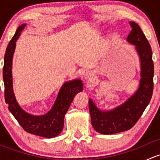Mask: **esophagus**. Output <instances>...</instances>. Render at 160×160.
Returning a JSON list of instances; mask_svg holds the SVG:
<instances>
[{
    "label": "esophagus",
    "mask_w": 160,
    "mask_h": 160,
    "mask_svg": "<svg viewBox=\"0 0 160 160\" xmlns=\"http://www.w3.org/2000/svg\"><path fill=\"white\" fill-rule=\"evenodd\" d=\"M93 77H94V74H93V72H87L86 73L84 74V80H87V81H92V80L93 79Z\"/></svg>",
    "instance_id": "34e87169"
}]
</instances>
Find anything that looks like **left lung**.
Instances as JSON below:
<instances>
[{
	"instance_id": "left-lung-1",
	"label": "left lung",
	"mask_w": 160,
	"mask_h": 160,
	"mask_svg": "<svg viewBox=\"0 0 160 160\" xmlns=\"http://www.w3.org/2000/svg\"><path fill=\"white\" fill-rule=\"evenodd\" d=\"M132 29L126 41L135 46L140 62L139 85L125 102L109 111L100 110L89 99V111L93 128L104 135L119 133L132 128L149 104L153 92L154 66L152 52L139 25L130 22Z\"/></svg>"
}]
</instances>
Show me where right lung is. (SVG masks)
Returning a JSON list of instances; mask_svg holds the SVG:
<instances>
[{
    "mask_svg": "<svg viewBox=\"0 0 160 160\" xmlns=\"http://www.w3.org/2000/svg\"><path fill=\"white\" fill-rule=\"evenodd\" d=\"M25 26L26 24H22L18 26L6 49L3 68L5 102L8 105L9 111L24 130L28 133L44 138H54L62 132L65 114L76 94L83 90V83L80 79L64 83L58 93L52 108L43 115H33L23 110L17 102L13 90L12 60L16 42Z\"/></svg>",
    "mask_w": 160,
    "mask_h": 160,
    "instance_id": "obj_1",
    "label": "right lung"
}]
</instances>
